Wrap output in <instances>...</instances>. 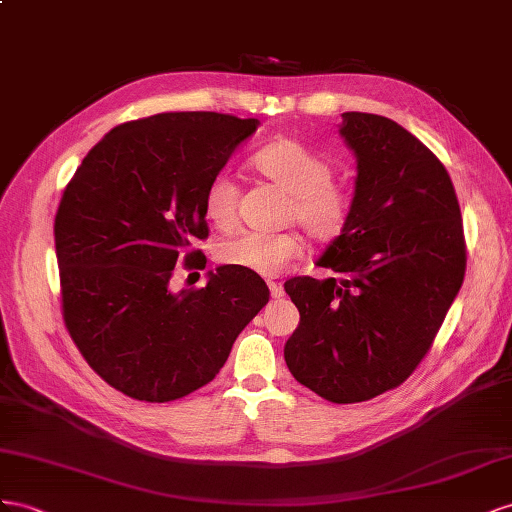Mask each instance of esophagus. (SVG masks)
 <instances>
[{"label": "esophagus", "mask_w": 512, "mask_h": 512, "mask_svg": "<svg viewBox=\"0 0 512 512\" xmlns=\"http://www.w3.org/2000/svg\"><path fill=\"white\" fill-rule=\"evenodd\" d=\"M268 287H270V296H272L274 300H279V298H283V296H285V289H283V285H281V283H274V281H270V283H268Z\"/></svg>", "instance_id": "34e87169"}]
</instances>
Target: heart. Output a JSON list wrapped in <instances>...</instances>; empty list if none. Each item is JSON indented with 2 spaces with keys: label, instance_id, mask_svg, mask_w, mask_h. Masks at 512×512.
I'll use <instances>...</instances> for the list:
<instances>
[{
  "label": "heart",
  "instance_id": "heart-1",
  "mask_svg": "<svg viewBox=\"0 0 512 512\" xmlns=\"http://www.w3.org/2000/svg\"><path fill=\"white\" fill-rule=\"evenodd\" d=\"M253 169L289 195L287 221H296L317 242L332 240L352 212L347 186L332 180V165L309 145L281 137L266 143L251 158ZM240 186L227 171L216 173L203 193V214L216 229L233 227L238 218ZM302 253L294 231L240 233L218 248V259L231 268L259 276H279Z\"/></svg>",
  "mask_w": 512,
  "mask_h": 512
}]
</instances>
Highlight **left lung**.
<instances>
[{
  "mask_svg": "<svg viewBox=\"0 0 512 512\" xmlns=\"http://www.w3.org/2000/svg\"><path fill=\"white\" fill-rule=\"evenodd\" d=\"M352 212L317 266L285 283L300 324L285 343L298 382L332 403L397 388L425 358L465 274L461 210L446 167L384 115L347 111Z\"/></svg>",
  "mask_w": 512,
  "mask_h": 512,
  "instance_id": "left-lung-1",
  "label": "left lung"
}]
</instances>
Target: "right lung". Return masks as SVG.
Instances as JSON below:
<instances>
[{"mask_svg":"<svg viewBox=\"0 0 512 512\" xmlns=\"http://www.w3.org/2000/svg\"><path fill=\"white\" fill-rule=\"evenodd\" d=\"M259 120L214 111L158 113L115 126L87 152L55 214L62 313L87 364L126 397L182 399L223 369L264 306V279L208 272L171 291L175 264L206 268L203 193Z\"/></svg>","mask_w":512,"mask_h":512,"instance_id":"add662e5","label":"right lung"}]
</instances>
